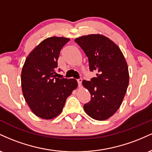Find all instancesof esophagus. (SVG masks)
<instances>
[{
	"label": "esophagus",
	"mask_w": 152,
	"mask_h": 152,
	"mask_svg": "<svg viewBox=\"0 0 152 152\" xmlns=\"http://www.w3.org/2000/svg\"><path fill=\"white\" fill-rule=\"evenodd\" d=\"M77 81H78V86L81 87V83H82V78H78V79H77Z\"/></svg>",
	"instance_id": "obj_1"
}]
</instances>
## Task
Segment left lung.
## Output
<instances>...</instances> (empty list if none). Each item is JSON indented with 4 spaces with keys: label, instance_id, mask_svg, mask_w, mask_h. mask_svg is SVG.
I'll list each match as a JSON object with an SVG mask.
<instances>
[{
    "label": "left lung",
    "instance_id": "left-lung-1",
    "mask_svg": "<svg viewBox=\"0 0 152 152\" xmlns=\"http://www.w3.org/2000/svg\"><path fill=\"white\" fill-rule=\"evenodd\" d=\"M75 41L88 57L90 71L96 72V77L82 82L91 94L83 109L94 119H108L119 109L128 88L129 74L124 56L117 45L103 35L83 36Z\"/></svg>",
    "mask_w": 152,
    "mask_h": 152
}]
</instances>
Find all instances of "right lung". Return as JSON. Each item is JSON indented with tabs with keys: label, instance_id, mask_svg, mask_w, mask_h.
I'll list each match as a JSON object with an SVG mask.
<instances>
[{
	"label": "right lung",
	"instance_id": "1",
	"mask_svg": "<svg viewBox=\"0 0 152 152\" xmlns=\"http://www.w3.org/2000/svg\"><path fill=\"white\" fill-rule=\"evenodd\" d=\"M69 41V38L56 36L43 40L29 53L23 66L24 99L32 112L43 119L58 116L66 99L77 88L74 78H56L60 51Z\"/></svg>",
	"mask_w": 152,
	"mask_h": 152
}]
</instances>
